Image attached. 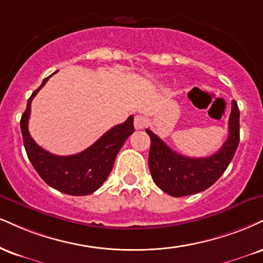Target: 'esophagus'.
<instances>
[{"mask_svg": "<svg viewBox=\"0 0 263 263\" xmlns=\"http://www.w3.org/2000/svg\"><path fill=\"white\" fill-rule=\"evenodd\" d=\"M147 122H148L147 119H145L144 116H141V115L136 116V118H135V127L137 129L144 128L145 126H147Z\"/></svg>", "mask_w": 263, "mask_h": 263, "instance_id": "1", "label": "esophagus"}]
</instances>
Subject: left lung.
<instances>
[{"mask_svg": "<svg viewBox=\"0 0 263 263\" xmlns=\"http://www.w3.org/2000/svg\"><path fill=\"white\" fill-rule=\"evenodd\" d=\"M240 111L235 100L232 101L229 116V135L219 151L207 158H189L176 153L149 128L148 156L151 175L160 190L174 197L194 195L213 185L232 162L240 141Z\"/></svg>", "mask_w": 263, "mask_h": 263, "instance_id": "obj_1", "label": "left lung"}]
</instances>
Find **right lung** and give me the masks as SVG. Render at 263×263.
<instances>
[{"label": "right lung", "instance_id": "add662e5", "mask_svg": "<svg viewBox=\"0 0 263 263\" xmlns=\"http://www.w3.org/2000/svg\"><path fill=\"white\" fill-rule=\"evenodd\" d=\"M51 76L46 77L40 87L33 91L28 99L27 109L22 115L21 129L25 152L40 178L52 189L72 196L93 194L107 179L119 151L135 132L134 116H129L123 123L114 126L96 143L81 153L73 156H55L49 153L39 147L31 138L28 131V121L30 116L31 100Z\"/></svg>", "mask_w": 263, "mask_h": 263}]
</instances>
